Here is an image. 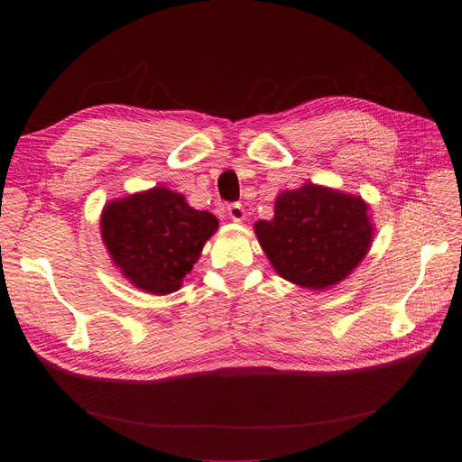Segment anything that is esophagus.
Here are the masks:
<instances>
[{
  "label": "esophagus",
  "instance_id": "34e87169",
  "mask_svg": "<svg viewBox=\"0 0 462 462\" xmlns=\"http://www.w3.org/2000/svg\"><path fill=\"white\" fill-rule=\"evenodd\" d=\"M227 214L233 221H243L245 219V208L239 202H233L227 206Z\"/></svg>",
  "mask_w": 462,
  "mask_h": 462
}]
</instances>
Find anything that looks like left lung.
<instances>
[{
  "label": "left lung",
  "instance_id": "left-lung-1",
  "mask_svg": "<svg viewBox=\"0 0 462 462\" xmlns=\"http://www.w3.org/2000/svg\"><path fill=\"white\" fill-rule=\"evenodd\" d=\"M368 206L358 197L304 185L275 200L272 221L254 231L275 272L306 289H326L351 273L372 243Z\"/></svg>",
  "mask_w": 462,
  "mask_h": 462
}]
</instances>
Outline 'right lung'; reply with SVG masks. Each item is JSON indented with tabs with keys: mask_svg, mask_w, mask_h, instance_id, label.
Here are the masks:
<instances>
[{
	"mask_svg": "<svg viewBox=\"0 0 462 462\" xmlns=\"http://www.w3.org/2000/svg\"><path fill=\"white\" fill-rule=\"evenodd\" d=\"M100 227L123 275L152 295H167L190 273L217 219L190 208L183 194L153 187L109 202Z\"/></svg>",
	"mask_w": 462,
	"mask_h": 462,
	"instance_id": "right-lung-1",
	"label": "right lung"
}]
</instances>
